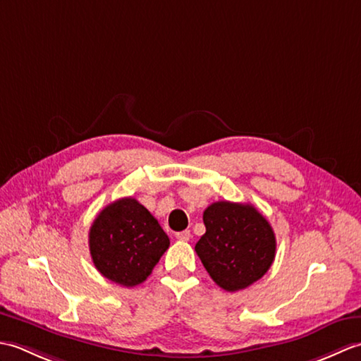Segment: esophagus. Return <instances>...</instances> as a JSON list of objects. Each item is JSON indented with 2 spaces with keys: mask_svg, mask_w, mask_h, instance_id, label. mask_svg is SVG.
<instances>
[{
  "mask_svg": "<svg viewBox=\"0 0 361 361\" xmlns=\"http://www.w3.org/2000/svg\"><path fill=\"white\" fill-rule=\"evenodd\" d=\"M175 237L178 240H183V242H188L189 239H190V231L189 229H185V231H180V233H176L175 234Z\"/></svg>",
  "mask_w": 361,
  "mask_h": 361,
  "instance_id": "1",
  "label": "esophagus"
}]
</instances>
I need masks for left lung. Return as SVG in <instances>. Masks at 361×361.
Wrapping results in <instances>:
<instances>
[{
	"instance_id": "obj_1",
	"label": "left lung",
	"mask_w": 361,
	"mask_h": 361,
	"mask_svg": "<svg viewBox=\"0 0 361 361\" xmlns=\"http://www.w3.org/2000/svg\"><path fill=\"white\" fill-rule=\"evenodd\" d=\"M206 233L195 251L212 281L226 291L247 288L271 267L276 237L252 204L216 202L203 212Z\"/></svg>"
}]
</instances>
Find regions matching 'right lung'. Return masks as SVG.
Masks as SVG:
<instances>
[{"instance_id": "obj_1", "label": "right lung", "mask_w": 361, "mask_h": 361, "mask_svg": "<svg viewBox=\"0 0 361 361\" xmlns=\"http://www.w3.org/2000/svg\"><path fill=\"white\" fill-rule=\"evenodd\" d=\"M88 237L97 271L124 287L147 279L171 245L158 220L132 197L119 198L99 212Z\"/></svg>"}]
</instances>
